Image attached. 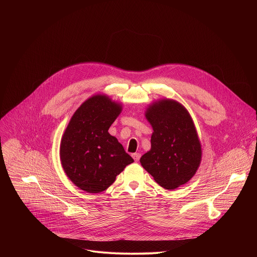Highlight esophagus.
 <instances>
[{
  "label": "esophagus",
  "instance_id": "34e87169",
  "mask_svg": "<svg viewBox=\"0 0 257 257\" xmlns=\"http://www.w3.org/2000/svg\"><path fill=\"white\" fill-rule=\"evenodd\" d=\"M140 157H141V155H140V154H138V153H135V154H133V155H132V158L134 159V161H135V162H138V161L140 160Z\"/></svg>",
  "mask_w": 257,
  "mask_h": 257
}]
</instances>
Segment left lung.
I'll list each match as a JSON object with an SVG mask.
<instances>
[{
    "mask_svg": "<svg viewBox=\"0 0 257 257\" xmlns=\"http://www.w3.org/2000/svg\"><path fill=\"white\" fill-rule=\"evenodd\" d=\"M154 128L152 149L140 159L141 166L158 184L176 189L195 174L201 160V146L186 108L172 99L154 103L146 112Z\"/></svg>",
    "mask_w": 257,
    "mask_h": 257,
    "instance_id": "obj_1",
    "label": "left lung"
}]
</instances>
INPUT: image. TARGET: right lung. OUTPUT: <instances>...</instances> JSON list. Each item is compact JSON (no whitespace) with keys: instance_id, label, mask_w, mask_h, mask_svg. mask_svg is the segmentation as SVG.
<instances>
[{"instance_id":"right-lung-1","label":"right lung","mask_w":257,"mask_h":257,"mask_svg":"<svg viewBox=\"0 0 257 257\" xmlns=\"http://www.w3.org/2000/svg\"><path fill=\"white\" fill-rule=\"evenodd\" d=\"M120 112L121 105L108 97L92 96L78 107L63 135L60 148L63 169L86 192L105 190L134 162L117 138L107 132Z\"/></svg>"}]
</instances>
